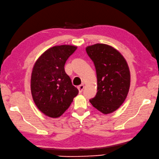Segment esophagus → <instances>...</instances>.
Returning <instances> with one entry per match:
<instances>
[{"mask_svg": "<svg viewBox=\"0 0 159 159\" xmlns=\"http://www.w3.org/2000/svg\"><path fill=\"white\" fill-rule=\"evenodd\" d=\"M84 84H82L81 85H80V86H78V89H79L80 93H82L83 89H84Z\"/></svg>", "mask_w": 159, "mask_h": 159, "instance_id": "34e87169", "label": "esophagus"}]
</instances>
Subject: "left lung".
<instances>
[{
	"label": "left lung",
	"instance_id": "1",
	"mask_svg": "<svg viewBox=\"0 0 159 159\" xmlns=\"http://www.w3.org/2000/svg\"><path fill=\"white\" fill-rule=\"evenodd\" d=\"M86 51L94 62L97 92L90 103L104 114L117 110L127 97L131 82L127 62L118 50L107 44L87 46Z\"/></svg>",
	"mask_w": 159,
	"mask_h": 159
}]
</instances>
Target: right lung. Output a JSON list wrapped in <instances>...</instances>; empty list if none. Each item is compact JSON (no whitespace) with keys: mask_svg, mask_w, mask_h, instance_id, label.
<instances>
[{"mask_svg":"<svg viewBox=\"0 0 159 159\" xmlns=\"http://www.w3.org/2000/svg\"><path fill=\"white\" fill-rule=\"evenodd\" d=\"M77 47L62 45L48 49L38 58L32 70L30 89L36 107L51 118H58L69 108L78 89L65 71L68 57Z\"/></svg>","mask_w":159,"mask_h":159,"instance_id":"1","label":"right lung"}]
</instances>
